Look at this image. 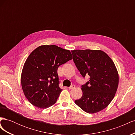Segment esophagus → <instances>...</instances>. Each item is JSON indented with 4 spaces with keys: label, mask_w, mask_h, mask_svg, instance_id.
Wrapping results in <instances>:
<instances>
[{
    "label": "esophagus",
    "mask_w": 135,
    "mask_h": 135,
    "mask_svg": "<svg viewBox=\"0 0 135 135\" xmlns=\"http://www.w3.org/2000/svg\"><path fill=\"white\" fill-rule=\"evenodd\" d=\"M75 87V85H71L70 87H69L68 88L69 89H74Z\"/></svg>",
    "instance_id": "1"
}]
</instances>
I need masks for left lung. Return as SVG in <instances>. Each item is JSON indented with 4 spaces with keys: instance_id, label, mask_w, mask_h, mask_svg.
<instances>
[{
    "instance_id": "left-lung-1",
    "label": "left lung",
    "mask_w": 135,
    "mask_h": 135,
    "mask_svg": "<svg viewBox=\"0 0 135 135\" xmlns=\"http://www.w3.org/2000/svg\"><path fill=\"white\" fill-rule=\"evenodd\" d=\"M73 61L89 81L81 85L82 96L75 103L84 112L93 114L107 108L115 96L119 75L112 59L101 50H76L71 51Z\"/></svg>"
}]
</instances>
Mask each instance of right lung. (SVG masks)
<instances>
[{"instance_id": "obj_1", "label": "right lung", "mask_w": 135, "mask_h": 135, "mask_svg": "<svg viewBox=\"0 0 135 135\" xmlns=\"http://www.w3.org/2000/svg\"><path fill=\"white\" fill-rule=\"evenodd\" d=\"M73 59L69 50L55 45L40 46L26 59L21 73V86L28 101L46 109L56 103L61 92L57 69Z\"/></svg>"}]
</instances>
